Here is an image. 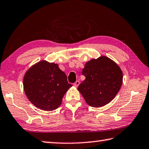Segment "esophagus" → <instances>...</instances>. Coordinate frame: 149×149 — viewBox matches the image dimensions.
Instances as JSON below:
<instances>
[{"label":"esophagus","mask_w":149,"mask_h":149,"mask_svg":"<svg viewBox=\"0 0 149 149\" xmlns=\"http://www.w3.org/2000/svg\"><path fill=\"white\" fill-rule=\"evenodd\" d=\"M79 84H80V82L79 81V80H77V81L75 82L74 84H73V85H74V86H75V87H77Z\"/></svg>","instance_id":"1"}]
</instances>
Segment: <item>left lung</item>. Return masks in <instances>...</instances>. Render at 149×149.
Masks as SVG:
<instances>
[{
  "instance_id": "obj_1",
  "label": "left lung",
  "mask_w": 149,
  "mask_h": 149,
  "mask_svg": "<svg viewBox=\"0 0 149 149\" xmlns=\"http://www.w3.org/2000/svg\"><path fill=\"white\" fill-rule=\"evenodd\" d=\"M82 74L86 79L78 87V91L92 107L100 108L109 103L122 85V70L106 56L88 61Z\"/></svg>"
}]
</instances>
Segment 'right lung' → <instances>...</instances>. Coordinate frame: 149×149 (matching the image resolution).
Instances as JSON below:
<instances>
[{"mask_svg": "<svg viewBox=\"0 0 149 149\" xmlns=\"http://www.w3.org/2000/svg\"><path fill=\"white\" fill-rule=\"evenodd\" d=\"M24 90L29 100L44 111L55 110L62 103L65 94L72 85L65 73L54 63L41 61L27 70Z\"/></svg>", "mask_w": 149, "mask_h": 149, "instance_id": "right-lung-1", "label": "right lung"}]
</instances>
